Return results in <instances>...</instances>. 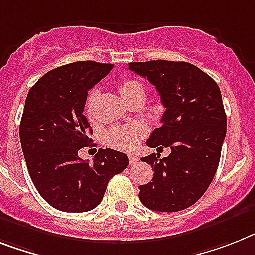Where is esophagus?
Here are the masks:
<instances>
[{
  "label": "esophagus",
  "mask_w": 255,
  "mask_h": 255,
  "mask_svg": "<svg viewBox=\"0 0 255 255\" xmlns=\"http://www.w3.org/2000/svg\"><path fill=\"white\" fill-rule=\"evenodd\" d=\"M129 160L131 165H135V164L139 161V156H138V155H130Z\"/></svg>",
  "instance_id": "esophagus-1"
}]
</instances>
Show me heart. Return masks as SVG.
I'll use <instances>...</instances> for the list:
<instances>
[{
  "label": "heart",
  "instance_id": "heart-1",
  "mask_svg": "<svg viewBox=\"0 0 255 255\" xmlns=\"http://www.w3.org/2000/svg\"><path fill=\"white\" fill-rule=\"evenodd\" d=\"M120 94L126 103L131 100L135 95L144 94V88L139 82L135 79H125L120 83ZM98 96V90L94 88L90 91L86 102V115L88 117L92 116V103ZM148 129L144 124H134L130 126H121V128H113L109 129L104 134V140L109 146L120 148V150L132 151L135 150L140 140L147 135Z\"/></svg>",
  "mask_w": 255,
  "mask_h": 255
}]
</instances>
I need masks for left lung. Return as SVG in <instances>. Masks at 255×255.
<instances>
[{
    "label": "left lung",
    "instance_id": "obj_1",
    "mask_svg": "<svg viewBox=\"0 0 255 255\" xmlns=\"http://www.w3.org/2000/svg\"><path fill=\"white\" fill-rule=\"evenodd\" d=\"M129 69L156 87L165 107L161 126L153 130L147 146L170 148L163 159L159 153L140 159L152 167L153 178L140 185L139 199L153 211L185 210L205 194L220 161L227 132L220 88L189 62H131Z\"/></svg>",
    "mask_w": 255,
    "mask_h": 255
}]
</instances>
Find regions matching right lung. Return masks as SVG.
Returning a JSON list of instances; mask_svg holds the SVG:
<instances>
[{
  "label": "right lung",
  "instance_id": "add662e5",
  "mask_svg": "<svg viewBox=\"0 0 255 255\" xmlns=\"http://www.w3.org/2000/svg\"><path fill=\"white\" fill-rule=\"evenodd\" d=\"M112 67L95 61L56 67L27 95L19 125L27 169L39 194L60 211L95 208L109 180L129 165L126 153L111 148H100L94 164L78 156V151L92 142L91 126L83 115L87 91Z\"/></svg>",
  "mask_w": 255,
  "mask_h": 255
}]
</instances>
